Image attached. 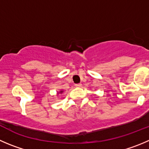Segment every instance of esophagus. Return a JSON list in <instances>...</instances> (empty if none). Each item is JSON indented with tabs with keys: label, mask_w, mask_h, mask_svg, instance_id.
I'll return each instance as SVG.
<instances>
[{
	"label": "esophagus",
	"mask_w": 149,
	"mask_h": 149,
	"mask_svg": "<svg viewBox=\"0 0 149 149\" xmlns=\"http://www.w3.org/2000/svg\"><path fill=\"white\" fill-rule=\"evenodd\" d=\"M75 86L77 88H80V87H81V86H82V84H81V83H79V84H76Z\"/></svg>",
	"instance_id": "esophagus-1"
}]
</instances>
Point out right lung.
I'll use <instances>...</instances> for the list:
<instances>
[{
    "label": "right lung",
    "instance_id": "add662e5",
    "mask_svg": "<svg viewBox=\"0 0 149 149\" xmlns=\"http://www.w3.org/2000/svg\"><path fill=\"white\" fill-rule=\"evenodd\" d=\"M59 93H63V91H59Z\"/></svg>",
    "mask_w": 149,
    "mask_h": 149
}]
</instances>
